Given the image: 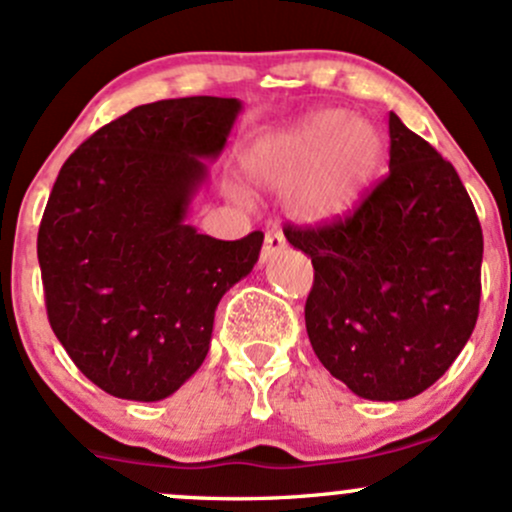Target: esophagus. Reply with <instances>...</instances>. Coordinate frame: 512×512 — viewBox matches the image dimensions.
I'll use <instances>...</instances> for the list:
<instances>
[{"mask_svg": "<svg viewBox=\"0 0 512 512\" xmlns=\"http://www.w3.org/2000/svg\"><path fill=\"white\" fill-rule=\"evenodd\" d=\"M286 247V240H284V233L279 228H272L265 233V247H262V262H269L274 260V257L279 255Z\"/></svg>", "mask_w": 512, "mask_h": 512, "instance_id": "1", "label": "esophagus"}]
</instances>
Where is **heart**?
Masks as SVG:
<instances>
[{"mask_svg": "<svg viewBox=\"0 0 512 512\" xmlns=\"http://www.w3.org/2000/svg\"><path fill=\"white\" fill-rule=\"evenodd\" d=\"M384 155L379 131L345 109H320L260 138L247 170L272 189H294L289 206L303 223H333L362 199Z\"/></svg>", "mask_w": 512, "mask_h": 512, "instance_id": "heart-1", "label": "heart"}]
</instances>
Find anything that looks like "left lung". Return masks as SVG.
Here are the masks:
<instances>
[{
    "instance_id": "1",
    "label": "left lung",
    "mask_w": 512,
    "mask_h": 512,
    "mask_svg": "<svg viewBox=\"0 0 512 512\" xmlns=\"http://www.w3.org/2000/svg\"><path fill=\"white\" fill-rule=\"evenodd\" d=\"M389 174L355 213L286 226L311 257L306 330L335 379L369 401L435 384L471 338L484 235L452 162L389 114Z\"/></svg>"
}]
</instances>
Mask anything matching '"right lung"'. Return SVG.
Segmentation results:
<instances>
[{"mask_svg": "<svg viewBox=\"0 0 512 512\" xmlns=\"http://www.w3.org/2000/svg\"><path fill=\"white\" fill-rule=\"evenodd\" d=\"M240 109L223 97L136 106L55 179L38 228L50 328L111 396H172L209 355L218 301L260 257V230L216 240L187 223Z\"/></svg>", "mask_w": 512, "mask_h": 512, "instance_id": "1", "label": "right lung"}]
</instances>
